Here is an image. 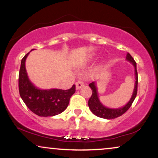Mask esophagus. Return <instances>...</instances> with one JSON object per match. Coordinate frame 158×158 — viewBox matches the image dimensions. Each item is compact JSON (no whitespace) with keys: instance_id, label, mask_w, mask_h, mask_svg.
Segmentation results:
<instances>
[{"instance_id":"esophagus-1","label":"esophagus","mask_w":158,"mask_h":158,"mask_svg":"<svg viewBox=\"0 0 158 158\" xmlns=\"http://www.w3.org/2000/svg\"><path fill=\"white\" fill-rule=\"evenodd\" d=\"M83 85H84V82H83L82 81H77V83H76V88H77V90H79L80 89Z\"/></svg>"}]
</instances>
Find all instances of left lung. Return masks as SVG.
<instances>
[{"label": "left lung", "mask_w": 158, "mask_h": 158, "mask_svg": "<svg viewBox=\"0 0 158 158\" xmlns=\"http://www.w3.org/2000/svg\"><path fill=\"white\" fill-rule=\"evenodd\" d=\"M126 60L131 63L135 67V89H134L133 94H132L131 98L130 99L129 102H128L125 106L119 108H109L107 107L104 106L102 103L99 101V97H98V93L97 86L94 81L92 83H90L89 86L92 90V95L90 97L89 100H88V106H89L90 110L94 114H95L97 117H101V118L104 119H114L117 117H120L123 114L129 109L130 107L131 106L132 103L135 100L136 96L137 94V84H138V77H137V63L135 62V59L132 58V56L129 53H127L126 55Z\"/></svg>", "instance_id": "left-lung-1"}]
</instances>
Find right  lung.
<instances>
[{"mask_svg":"<svg viewBox=\"0 0 158 158\" xmlns=\"http://www.w3.org/2000/svg\"><path fill=\"white\" fill-rule=\"evenodd\" d=\"M28 55L29 52L21 60L19 70V88L21 99L29 109L39 117H52L61 114L68 106L70 97L75 93V85L68 90L38 88L27 76L25 61Z\"/></svg>","mask_w":158,"mask_h":158,"instance_id":"add662e5","label":"right lung"}]
</instances>
